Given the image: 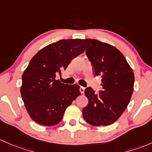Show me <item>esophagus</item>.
<instances>
[{"label": "esophagus", "mask_w": 152, "mask_h": 152, "mask_svg": "<svg viewBox=\"0 0 152 152\" xmlns=\"http://www.w3.org/2000/svg\"><path fill=\"white\" fill-rule=\"evenodd\" d=\"M80 91L81 94H83L84 91H85V88L81 86L80 88Z\"/></svg>", "instance_id": "obj_1"}]
</instances>
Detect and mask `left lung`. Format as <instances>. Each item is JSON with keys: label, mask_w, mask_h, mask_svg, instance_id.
<instances>
[{"label": "left lung", "mask_w": 152, "mask_h": 152, "mask_svg": "<svg viewBox=\"0 0 152 152\" xmlns=\"http://www.w3.org/2000/svg\"><path fill=\"white\" fill-rule=\"evenodd\" d=\"M83 42L95 75L102 77L99 95L91 88H86L88 104L83 109V116L92 126H107L119 118L130 102L134 72L124 55L114 46L91 39Z\"/></svg>", "instance_id": "8db88e82"}]
</instances>
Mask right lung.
I'll return each mask as SVG.
<instances>
[{
    "label": "right lung",
    "mask_w": 152,
    "mask_h": 152,
    "mask_svg": "<svg viewBox=\"0 0 152 152\" xmlns=\"http://www.w3.org/2000/svg\"><path fill=\"white\" fill-rule=\"evenodd\" d=\"M80 39H62L40 50L22 76V99L33 121L42 126L58 124L66 109L80 94L78 85L56 79L72 59L85 51Z\"/></svg>",
    "instance_id": "obj_1"
}]
</instances>
